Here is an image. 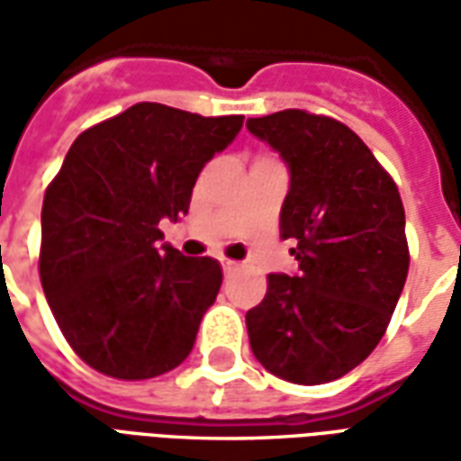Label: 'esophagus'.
I'll return each instance as SVG.
<instances>
[{"mask_svg": "<svg viewBox=\"0 0 461 461\" xmlns=\"http://www.w3.org/2000/svg\"><path fill=\"white\" fill-rule=\"evenodd\" d=\"M220 264H221V269H224V274H231V271H237V269H240V264H237V261L227 259V257H221Z\"/></svg>", "mask_w": 461, "mask_h": 461, "instance_id": "obj_1", "label": "esophagus"}]
</instances>
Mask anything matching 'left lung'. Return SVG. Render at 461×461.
Listing matches in <instances>:
<instances>
[{"label": "left lung", "mask_w": 461, "mask_h": 461, "mask_svg": "<svg viewBox=\"0 0 461 461\" xmlns=\"http://www.w3.org/2000/svg\"><path fill=\"white\" fill-rule=\"evenodd\" d=\"M247 128L289 165L279 227L299 261L294 276L269 274L247 311L251 353L289 383H330L373 353L402 294V200L366 142L329 115L289 108Z\"/></svg>", "instance_id": "1"}]
</instances>
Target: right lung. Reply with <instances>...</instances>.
<instances>
[{"label":"right lung","mask_w":461,"mask_h":461,"mask_svg":"<svg viewBox=\"0 0 461 461\" xmlns=\"http://www.w3.org/2000/svg\"><path fill=\"white\" fill-rule=\"evenodd\" d=\"M241 122L135 104L81 132L46 187L41 286L68 346L98 373L148 380L190 356L221 267L158 249V224L187 214L197 175Z\"/></svg>","instance_id":"right-lung-1"}]
</instances>
